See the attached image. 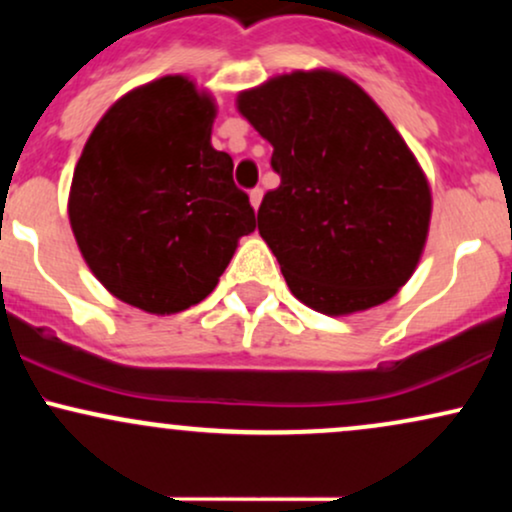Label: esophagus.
Segmentation results:
<instances>
[{"instance_id":"esophagus-1","label":"esophagus","mask_w":512,"mask_h":512,"mask_svg":"<svg viewBox=\"0 0 512 512\" xmlns=\"http://www.w3.org/2000/svg\"><path fill=\"white\" fill-rule=\"evenodd\" d=\"M262 195H264V192L260 190V187H255V190H250V204H252V207H255V209H260Z\"/></svg>"}]
</instances>
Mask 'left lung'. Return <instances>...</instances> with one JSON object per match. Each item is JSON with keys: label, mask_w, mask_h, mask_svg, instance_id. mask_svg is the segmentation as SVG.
I'll return each mask as SVG.
<instances>
[{"label": "left lung", "mask_w": 512, "mask_h": 512, "mask_svg": "<svg viewBox=\"0 0 512 512\" xmlns=\"http://www.w3.org/2000/svg\"><path fill=\"white\" fill-rule=\"evenodd\" d=\"M281 185L257 228L298 301L330 317L390 301L424 255L431 187L402 134L349 76L296 69L240 91Z\"/></svg>", "instance_id": "left-lung-1"}]
</instances>
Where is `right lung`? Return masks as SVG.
Returning a JSON list of instances; mask_svg holds the SVG:
<instances>
[{
	"mask_svg": "<svg viewBox=\"0 0 512 512\" xmlns=\"http://www.w3.org/2000/svg\"><path fill=\"white\" fill-rule=\"evenodd\" d=\"M214 117V96L190 76H161L110 105L74 168L67 211L81 257L144 313L204 301L257 228L233 158L211 146Z\"/></svg>",
	"mask_w": 512,
	"mask_h": 512,
	"instance_id": "add662e5",
	"label": "right lung"
}]
</instances>
